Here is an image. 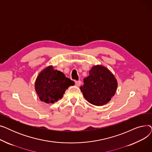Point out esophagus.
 <instances>
[{"label":"esophagus","instance_id":"obj_1","mask_svg":"<svg viewBox=\"0 0 152 152\" xmlns=\"http://www.w3.org/2000/svg\"><path fill=\"white\" fill-rule=\"evenodd\" d=\"M75 84H76V85L77 86H79L81 85V81H75Z\"/></svg>","mask_w":152,"mask_h":152}]
</instances>
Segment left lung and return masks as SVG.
<instances>
[{"label": "left lung", "mask_w": 152, "mask_h": 152, "mask_svg": "<svg viewBox=\"0 0 152 152\" xmlns=\"http://www.w3.org/2000/svg\"><path fill=\"white\" fill-rule=\"evenodd\" d=\"M80 87L84 97L90 103L96 106L106 104L115 95L117 81L105 67L97 65L89 71V76L84 79Z\"/></svg>", "instance_id": "obj_1"}]
</instances>
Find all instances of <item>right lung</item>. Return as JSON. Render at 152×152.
I'll use <instances>...</instances> for the list:
<instances>
[{
	"label": "right lung",
	"instance_id": "add662e5",
	"mask_svg": "<svg viewBox=\"0 0 152 152\" xmlns=\"http://www.w3.org/2000/svg\"><path fill=\"white\" fill-rule=\"evenodd\" d=\"M75 82L66 77L62 72L49 66L42 71L36 79L35 89L41 100L53 103L62 97L66 89Z\"/></svg>",
	"mask_w": 152,
	"mask_h": 152
}]
</instances>
